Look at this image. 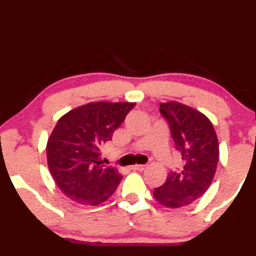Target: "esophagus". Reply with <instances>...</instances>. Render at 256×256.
Returning a JSON list of instances; mask_svg holds the SVG:
<instances>
[{
    "mask_svg": "<svg viewBox=\"0 0 256 256\" xmlns=\"http://www.w3.org/2000/svg\"><path fill=\"white\" fill-rule=\"evenodd\" d=\"M146 168V166H144V164H134V166H132V169H134V170H140V172H142V170H144V169Z\"/></svg>",
    "mask_w": 256,
    "mask_h": 256,
    "instance_id": "34e87169",
    "label": "esophagus"
}]
</instances>
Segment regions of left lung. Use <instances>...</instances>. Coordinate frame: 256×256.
Returning <instances> with one entry per match:
<instances>
[{"label": "left lung", "mask_w": 256, "mask_h": 256, "mask_svg": "<svg viewBox=\"0 0 256 256\" xmlns=\"http://www.w3.org/2000/svg\"><path fill=\"white\" fill-rule=\"evenodd\" d=\"M167 119L184 168L170 172L154 190L160 205L178 208L194 202L208 190L220 160V144L214 125L205 114L178 101L160 104Z\"/></svg>", "instance_id": "1"}]
</instances>
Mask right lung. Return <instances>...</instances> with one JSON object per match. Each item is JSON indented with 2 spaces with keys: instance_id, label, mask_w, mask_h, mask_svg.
I'll return each mask as SVG.
<instances>
[{
  "instance_id": "obj_1",
  "label": "right lung",
  "mask_w": 256,
  "mask_h": 256,
  "mask_svg": "<svg viewBox=\"0 0 256 256\" xmlns=\"http://www.w3.org/2000/svg\"><path fill=\"white\" fill-rule=\"evenodd\" d=\"M134 102H89L60 116L46 146L48 166L64 196L98 205L114 193L122 175L101 161L100 148L112 140Z\"/></svg>"
}]
</instances>
